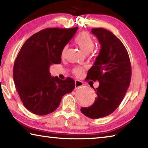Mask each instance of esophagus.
<instances>
[{
    "label": "esophagus",
    "instance_id": "esophagus-1",
    "mask_svg": "<svg viewBox=\"0 0 148 148\" xmlns=\"http://www.w3.org/2000/svg\"><path fill=\"white\" fill-rule=\"evenodd\" d=\"M84 86V83L78 79L75 80V89H79Z\"/></svg>",
    "mask_w": 148,
    "mask_h": 148
}]
</instances>
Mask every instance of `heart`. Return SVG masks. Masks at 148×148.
<instances>
[{"label":"heart","instance_id":"heart-1","mask_svg":"<svg viewBox=\"0 0 148 148\" xmlns=\"http://www.w3.org/2000/svg\"><path fill=\"white\" fill-rule=\"evenodd\" d=\"M75 43L79 47V48L86 54L92 51L95 47V42L89 33L87 32H82L76 37L74 40ZM68 47L65 46L61 52V56L63 57L67 51ZM84 72V69L81 67H76L74 69L73 73L77 76H81Z\"/></svg>","mask_w":148,"mask_h":148}]
</instances>
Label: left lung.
Instances as JSON below:
<instances>
[{
    "mask_svg": "<svg viewBox=\"0 0 148 148\" xmlns=\"http://www.w3.org/2000/svg\"><path fill=\"white\" fill-rule=\"evenodd\" d=\"M101 49L87 79L98 81L94 89L97 97L90 107L81 108L85 116L98 119L111 114L119 106L129 88L131 78V65L126 48L112 32L102 28L92 29Z\"/></svg>",
    "mask_w": 148,
    "mask_h": 148,
    "instance_id": "left-lung-1",
    "label": "left lung"
}]
</instances>
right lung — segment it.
<instances>
[{"instance_id":"right-lung-1","label":"right lung","mask_w":148,"mask_h":148,"mask_svg":"<svg viewBox=\"0 0 148 148\" xmlns=\"http://www.w3.org/2000/svg\"><path fill=\"white\" fill-rule=\"evenodd\" d=\"M77 29H43L32 35L20 49L14 64V80L24 106L32 113H51L63 95L74 89L73 79L52 77L49 67L61 63L62 49Z\"/></svg>"}]
</instances>
